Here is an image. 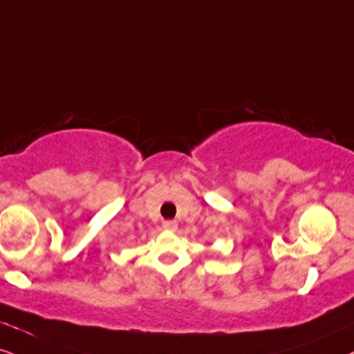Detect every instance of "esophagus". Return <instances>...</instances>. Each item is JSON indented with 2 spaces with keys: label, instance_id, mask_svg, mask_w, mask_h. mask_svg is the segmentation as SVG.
Listing matches in <instances>:
<instances>
[{
  "label": "esophagus",
  "instance_id": "1",
  "mask_svg": "<svg viewBox=\"0 0 354 354\" xmlns=\"http://www.w3.org/2000/svg\"><path fill=\"white\" fill-rule=\"evenodd\" d=\"M163 229L165 230H171V232H174L178 229V222L176 221H165L163 222Z\"/></svg>",
  "mask_w": 354,
  "mask_h": 354
}]
</instances>
